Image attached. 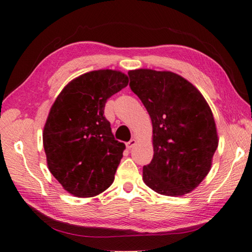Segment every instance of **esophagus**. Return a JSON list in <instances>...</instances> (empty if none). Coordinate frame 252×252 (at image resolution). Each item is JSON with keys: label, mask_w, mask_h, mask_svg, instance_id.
Listing matches in <instances>:
<instances>
[{"label": "esophagus", "mask_w": 252, "mask_h": 252, "mask_svg": "<svg viewBox=\"0 0 252 252\" xmlns=\"http://www.w3.org/2000/svg\"><path fill=\"white\" fill-rule=\"evenodd\" d=\"M135 143H136V141L134 139H131L129 142H126V149L131 150L135 145Z\"/></svg>", "instance_id": "esophagus-1"}]
</instances>
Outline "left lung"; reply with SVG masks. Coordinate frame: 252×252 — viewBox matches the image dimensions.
<instances>
[{"label": "left lung", "mask_w": 252, "mask_h": 252, "mask_svg": "<svg viewBox=\"0 0 252 252\" xmlns=\"http://www.w3.org/2000/svg\"><path fill=\"white\" fill-rule=\"evenodd\" d=\"M130 88L148 110L153 126L152 161L143 166V181L166 196L196 189L212 167L218 146L213 112L189 81L171 71L127 72Z\"/></svg>", "instance_id": "8db88e82"}]
</instances>
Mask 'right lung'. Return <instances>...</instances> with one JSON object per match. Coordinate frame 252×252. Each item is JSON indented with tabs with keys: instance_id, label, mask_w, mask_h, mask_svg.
I'll list each match as a JSON object with an SVG mask.
<instances>
[{
	"instance_id": "obj_1",
	"label": "right lung",
	"mask_w": 252,
	"mask_h": 252,
	"mask_svg": "<svg viewBox=\"0 0 252 252\" xmlns=\"http://www.w3.org/2000/svg\"><path fill=\"white\" fill-rule=\"evenodd\" d=\"M127 84L121 71L87 72L71 80L50 108L43 133L47 165L77 197H93L113 183L126 145L114 139L104 106Z\"/></svg>"
}]
</instances>
